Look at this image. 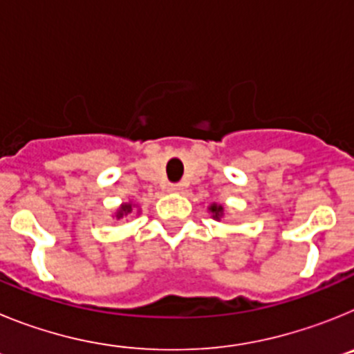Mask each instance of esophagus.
I'll list each match as a JSON object with an SVG mask.
<instances>
[{"label": "esophagus", "mask_w": 354, "mask_h": 354, "mask_svg": "<svg viewBox=\"0 0 354 354\" xmlns=\"http://www.w3.org/2000/svg\"><path fill=\"white\" fill-rule=\"evenodd\" d=\"M167 189H168V193H180L183 192V186H180V184H170Z\"/></svg>", "instance_id": "34e87169"}]
</instances>
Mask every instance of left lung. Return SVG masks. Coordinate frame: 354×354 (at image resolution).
<instances>
[{
	"mask_svg": "<svg viewBox=\"0 0 354 354\" xmlns=\"http://www.w3.org/2000/svg\"><path fill=\"white\" fill-rule=\"evenodd\" d=\"M207 209L209 212H211V218L216 221H220L225 216V212H227V209H225L223 204H216V202H212Z\"/></svg>",
	"mask_w": 354,
	"mask_h": 354,
	"instance_id": "left-lung-1",
	"label": "left lung"
}]
</instances>
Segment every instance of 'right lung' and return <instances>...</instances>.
I'll list each match as a JSON object with an SVG mask.
<instances>
[{
	"label": "right lung",
	"mask_w": 354,
	"mask_h": 354,
	"mask_svg": "<svg viewBox=\"0 0 354 354\" xmlns=\"http://www.w3.org/2000/svg\"><path fill=\"white\" fill-rule=\"evenodd\" d=\"M138 205L133 204V202H124V204L118 205L117 211L113 212V218H117V220H122V218H126V216H129L131 212L136 211V214H140V209H136Z\"/></svg>",
	"instance_id": "obj_1"
}]
</instances>
